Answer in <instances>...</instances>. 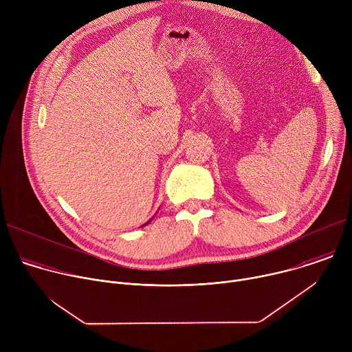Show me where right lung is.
<instances>
[{
    "label": "right lung",
    "mask_w": 352,
    "mask_h": 352,
    "mask_svg": "<svg viewBox=\"0 0 352 352\" xmlns=\"http://www.w3.org/2000/svg\"><path fill=\"white\" fill-rule=\"evenodd\" d=\"M152 220H153V219H150V220H148V221H147V223H146V224H148V223H150V221H152ZM146 224H143V226H142V227H144V226H146Z\"/></svg>",
    "instance_id": "obj_1"
}]
</instances>
